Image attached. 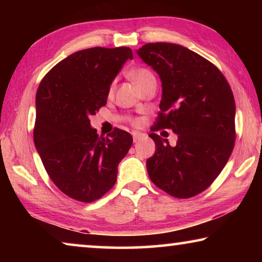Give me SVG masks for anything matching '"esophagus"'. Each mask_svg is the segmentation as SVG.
Segmentation results:
<instances>
[{"label": "esophagus", "mask_w": 262, "mask_h": 262, "mask_svg": "<svg viewBox=\"0 0 262 262\" xmlns=\"http://www.w3.org/2000/svg\"><path fill=\"white\" fill-rule=\"evenodd\" d=\"M142 137H143V134H141V133H133V141H134V143H136L137 141H140Z\"/></svg>", "instance_id": "34e87169"}]
</instances>
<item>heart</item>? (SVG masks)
I'll use <instances>...</instances> for the list:
<instances>
[{
    "instance_id": "heart-1",
    "label": "heart",
    "mask_w": 262,
    "mask_h": 262,
    "mask_svg": "<svg viewBox=\"0 0 262 262\" xmlns=\"http://www.w3.org/2000/svg\"><path fill=\"white\" fill-rule=\"evenodd\" d=\"M130 77L133 81H134L136 83V85L139 86L140 89L142 86H144L145 84L151 82V81H156L155 79V76L154 74L150 72V70L148 68L145 67H140V68H135L133 72L130 73ZM113 88H114V82L111 84L110 86V92L113 91ZM132 122L134 123V125H139V121L137 120H132Z\"/></svg>"
}]
</instances>
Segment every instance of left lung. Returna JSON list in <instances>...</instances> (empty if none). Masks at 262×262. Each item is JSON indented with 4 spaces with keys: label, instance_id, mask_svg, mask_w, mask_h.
Returning a JSON list of instances; mask_svg holds the SVG:
<instances>
[{
    "label": "left lung",
    "instance_id": "obj_1",
    "mask_svg": "<svg viewBox=\"0 0 262 262\" xmlns=\"http://www.w3.org/2000/svg\"><path fill=\"white\" fill-rule=\"evenodd\" d=\"M162 81L157 120L149 136L156 151L147 161L152 183L171 196L188 199L214 183L231 156L236 140V104L220 69L198 53L170 42L137 50ZM179 135L172 147L155 131Z\"/></svg>",
    "mask_w": 262,
    "mask_h": 262
}]
</instances>
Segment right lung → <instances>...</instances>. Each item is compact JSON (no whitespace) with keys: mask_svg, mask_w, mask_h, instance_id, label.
Listing matches in <instances>:
<instances>
[{"mask_svg":"<svg viewBox=\"0 0 262 262\" xmlns=\"http://www.w3.org/2000/svg\"><path fill=\"white\" fill-rule=\"evenodd\" d=\"M128 59L129 47H92L54 66L35 96V148L53 183L74 200L94 202L113 187L118 165L133 137L119 128L103 137L90 118L106 105L110 85Z\"/></svg>","mask_w":262,"mask_h":262,"instance_id":"1","label":"right lung"}]
</instances>
